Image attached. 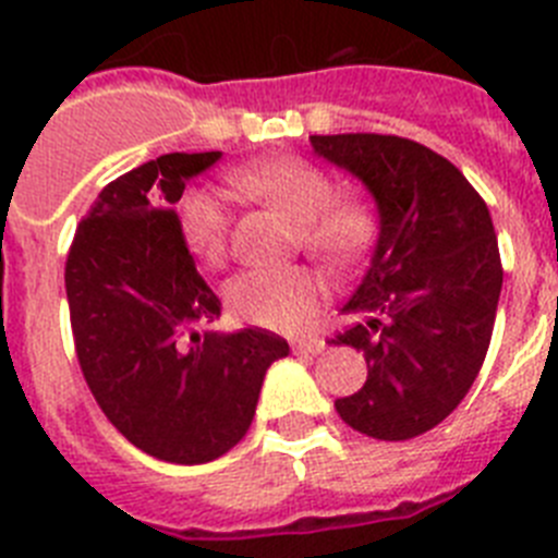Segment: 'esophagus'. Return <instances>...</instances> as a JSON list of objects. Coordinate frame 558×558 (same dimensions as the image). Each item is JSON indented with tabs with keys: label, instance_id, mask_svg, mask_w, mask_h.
Listing matches in <instances>:
<instances>
[{
	"label": "esophagus",
	"instance_id": "34e87169",
	"mask_svg": "<svg viewBox=\"0 0 558 558\" xmlns=\"http://www.w3.org/2000/svg\"><path fill=\"white\" fill-rule=\"evenodd\" d=\"M294 353H305V355H319L325 350V341L316 339V336H305V339H298L294 344Z\"/></svg>",
	"mask_w": 558,
	"mask_h": 558
}]
</instances>
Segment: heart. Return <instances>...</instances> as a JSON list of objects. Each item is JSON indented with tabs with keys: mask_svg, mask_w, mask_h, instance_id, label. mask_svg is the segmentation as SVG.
I'll return each instance as SVG.
<instances>
[{
	"mask_svg": "<svg viewBox=\"0 0 558 558\" xmlns=\"http://www.w3.org/2000/svg\"><path fill=\"white\" fill-rule=\"evenodd\" d=\"M230 180L298 225L303 250L325 267H353L373 244L378 230L373 205L359 197H336V183L330 174L308 160H260L233 172ZM178 219L185 244L203 264H225L230 219L214 194H185L180 199ZM225 300L244 323L269 330H298L314 316L323 300V283L303 267L253 269L230 280Z\"/></svg>",
	"mask_w": 558,
	"mask_h": 558,
	"instance_id": "1",
	"label": "heart"
}]
</instances>
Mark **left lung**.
<instances>
[{
	"label": "left lung",
	"instance_id": "left-lung-1",
	"mask_svg": "<svg viewBox=\"0 0 558 558\" xmlns=\"http://www.w3.org/2000/svg\"><path fill=\"white\" fill-rule=\"evenodd\" d=\"M311 144L355 174L380 214L373 264L344 305L359 323L328 341L364 353L366 384L336 411L373 439H411L464 400L489 350L504 286L489 208L448 158L400 135Z\"/></svg>",
	"mask_w": 558,
	"mask_h": 558
}]
</instances>
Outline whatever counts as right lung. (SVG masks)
Listing matches in <instances>:
<instances>
[{
    "mask_svg": "<svg viewBox=\"0 0 558 558\" xmlns=\"http://www.w3.org/2000/svg\"><path fill=\"white\" fill-rule=\"evenodd\" d=\"M222 153H169L108 183L66 258L74 350L94 400L135 448L205 464L247 434L269 364L289 344L264 328L197 333L219 298L180 233L185 180Z\"/></svg>",
    "mask_w": 558,
    "mask_h": 558,
    "instance_id": "right-lung-1",
    "label": "right lung"
}]
</instances>
